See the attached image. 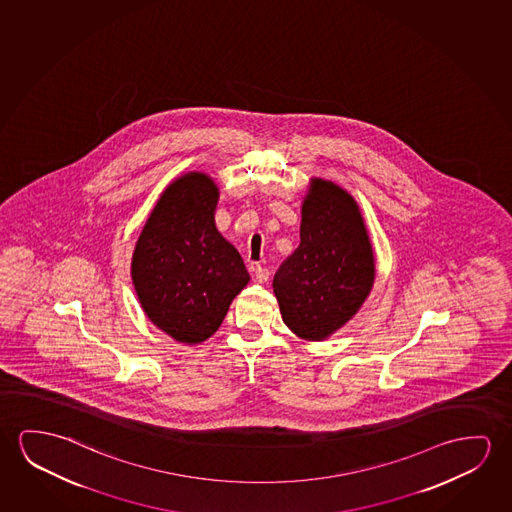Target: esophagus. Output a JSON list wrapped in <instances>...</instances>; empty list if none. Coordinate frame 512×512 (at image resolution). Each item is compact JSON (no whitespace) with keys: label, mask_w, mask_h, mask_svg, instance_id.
Wrapping results in <instances>:
<instances>
[{"label":"esophagus","mask_w":512,"mask_h":512,"mask_svg":"<svg viewBox=\"0 0 512 512\" xmlns=\"http://www.w3.org/2000/svg\"><path fill=\"white\" fill-rule=\"evenodd\" d=\"M253 273H255V280H257L259 284H266V282H268L269 269L262 268V266H255Z\"/></svg>","instance_id":"34e87169"}]
</instances>
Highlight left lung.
I'll list each match as a JSON object with an SVG mask.
<instances>
[{
  "mask_svg": "<svg viewBox=\"0 0 512 512\" xmlns=\"http://www.w3.org/2000/svg\"><path fill=\"white\" fill-rule=\"evenodd\" d=\"M301 243L273 280L284 323L298 337L323 340L353 317L369 296L376 266L354 198L312 179L301 207Z\"/></svg>",
  "mask_w": 512,
  "mask_h": 512,
  "instance_id": "obj_1",
  "label": "left lung"
}]
</instances>
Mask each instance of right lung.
<instances>
[{"label": "right lung", "instance_id": "add662e5", "mask_svg": "<svg viewBox=\"0 0 512 512\" xmlns=\"http://www.w3.org/2000/svg\"><path fill=\"white\" fill-rule=\"evenodd\" d=\"M218 197L209 175H182L163 191L134 246L131 276L142 308L182 344L214 335L250 282L241 255L214 223Z\"/></svg>", "mask_w": 512, "mask_h": 512}]
</instances>
